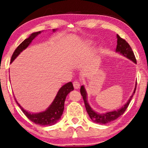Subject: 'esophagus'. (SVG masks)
<instances>
[{
    "label": "esophagus",
    "mask_w": 148,
    "mask_h": 148,
    "mask_svg": "<svg viewBox=\"0 0 148 148\" xmlns=\"http://www.w3.org/2000/svg\"><path fill=\"white\" fill-rule=\"evenodd\" d=\"M73 87L75 88H76V89H78V88L80 87V82L77 80H75L73 82Z\"/></svg>",
    "instance_id": "obj_1"
}]
</instances>
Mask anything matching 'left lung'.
Instances as JSON below:
<instances>
[{"instance_id": "8db88e82", "label": "left lung", "mask_w": 148, "mask_h": 148, "mask_svg": "<svg viewBox=\"0 0 148 148\" xmlns=\"http://www.w3.org/2000/svg\"><path fill=\"white\" fill-rule=\"evenodd\" d=\"M117 45H116V51L118 52H120V54L123 55L125 57L127 58L129 60H132L134 63H136L137 61L135 56H134V52L132 51V49L130 46V45L128 44V42L124 40L123 38H121L119 35H117ZM136 86H137V82L136 85L135 87V89L134 90V92L132 94V96H130L129 98V101H127V103L124 105L123 107H121L120 109L111 111V112H108L104 114H99L97 113L96 112L92 109L89 104L87 103V92L85 90V88L84 85H82L80 87V93L82 96L83 97V99L84 101L85 106L86 108L87 112L89 115L90 119L92 120L94 122L97 123H100V124H106L108 123H110L111 121H113V120H116L118 118L120 117L121 114L124 113L126 109L129 106L130 104V102L132 99L133 97V95L134 94L136 90Z\"/></svg>"}]
</instances>
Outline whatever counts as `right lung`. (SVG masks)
I'll return each instance as SVG.
<instances>
[{"label":"right lung","instance_id":"1","mask_svg":"<svg viewBox=\"0 0 148 148\" xmlns=\"http://www.w3.org/2000/svg\"><path fill=\"white\" fill-rule=\"evenodd\" d=\"M56 29H53V32H55ZM41 32H37L29 36L28 38H26L25 40L21 42L19 44L18 47L16 49L14 52H13L11 60V63L14 60V59L20 54V52L27 48L32 41L37 37V36L40 34ZM74 89L73 84L71 82H68L64 85L63 87L59 90L56 96L54 101L50 105L47 109L45 111L38 113H30L25 110L20 105L17 103L18 105L21 108L23 113L25 114L28 119L31 120L33 122L37 125H54L61 119V117L63 114L64 106V101L67 95L70 92L71 90Z\"/></svg>","mask_w":148,"mask_h":148}]
</instances>
